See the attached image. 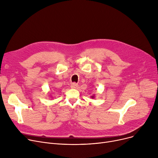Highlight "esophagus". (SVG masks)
Here are the masks:
<instances>
[{
    "instance_id": "34e87169",
    "label": "esophagus",
    "mask_w": 158,
    "mask_h": 158,
    "mask_svg": "<svg viewBox=\"0 0 158 158\" xmlns=\"http://www.w3.org/2000/svg\"><path fill=\"white\" fill-rule=\"evenodd\" d=\"M78 87V85L76 82H73V83L71 84V88H77Z\"/></svg>"
}]
</instances>
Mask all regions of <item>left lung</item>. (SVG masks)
Returning a JSON list of instances; mask_svg holds the SVG:
<instances>
[{
    "label": "left lung",
    "mask_w": 158,
    "mask_h": 158,
    "mask_svg": "<svg viewBox=\"0 0 158 158\" xmlns=\"http://www.w3.org/2000/svg\"><path fill=\"white\" fill-rule=\"evenodd\" d=\"M94 96H92V98H94Z\"/></svg>",
    "instance_id": "1"
}]
</instances>
